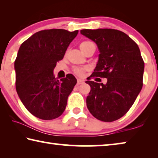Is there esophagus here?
Instances as JSON below:
<instances>
[{
	"mask_svg": "<svg viewBox=\"0 0 158 158\" xmlns=\"http://www.w3.org/2000/svg\"><path fill=\"white\" fill-rule=\"evenodd\" d=\"M84 82V80H81V79H77V85L82 84Z\"/></svg>",
	"mask_w": 158,
	"mask_h": 158,
	"instance_id": "1",
	"label": "esophagus"
}]
</instances>
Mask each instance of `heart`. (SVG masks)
Segmentation results:
<instances>
[{
  "label": "heart",
  "instance_id": "1",
  "mask_svg": "<svg viewBox=\"0 0 158 158\" xmlns=\"http://www.w3.org/2000/svg\"><path fill=\"white\" fill-rule=\"evenodd\" d=\"M90 43H92V42H90L89 41L82 42L80 44V48H81V49H82L83 48H84L85 46H87L88 44H89ZM86 70H87V68H74L73 72L77 74V75H78L79 77H82L84 75V74Z\"/></svg>",
  "mask_w": 158,
  "mask_h": 158
}]
</instances>
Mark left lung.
<instances>
[{
	"label": "left lung",
	"instance_id": "left-lung-1",
	"mask_svg": "<svg viewBox=\"0 0 158 158\" xmlns=\"http://www.w3.org/2000/svg\"><path fill=\"white\" fill-rule=\"evenodd\" d=\"M81 33L94 41L100 52L90 77L107 79L105 85L85 81L90 86L87 107L100 121H116L129 111L142 89L144 62L139 48L116 29H84Z\"/></svg>",
	"mask_w": 158,
	"mask_h": 158
}]
</instances>
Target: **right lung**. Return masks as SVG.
Segmentation results:
<instances>
[{
  "mask_svg": "<svg viewBox=\"0 0 158 158\" xmlns=\"http://www.w3.org/2000/svg\"><path fill=\"white\" fill-rule=\"evenodd\" d=\"M78 32L40 31L23 42L19 49L15 61L16 90L27 110L38 118L55 119L65 111L77 79L68 74L58 80L53 69Z\"/></svg>",
  "mask_w": 158,
  "mask_h": 158,
  "instance_id": "1",
  "label": "right lung"
}]
</instances>
